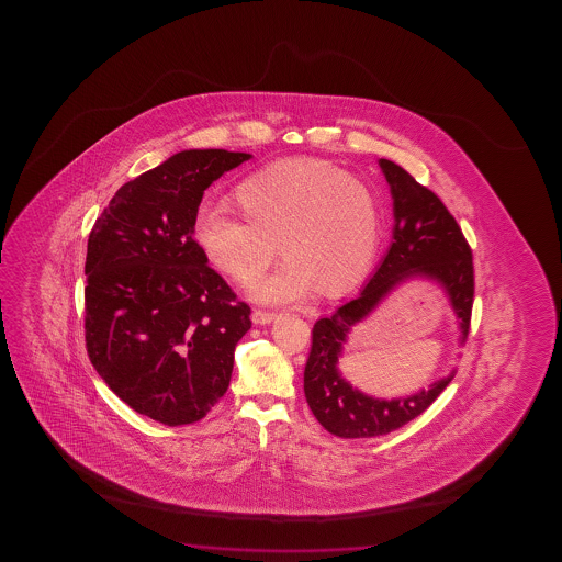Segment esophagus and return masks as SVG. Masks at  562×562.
<instances>
[{"label":"esophagus","instance_id":"34e87169","mask_svg":"<svg viewBox=\"0 0 562 562\" xmlns=\"http://www.w3.org/2000/svg\"><path fill=\"white\" fill-rule=\"evenodd\" d=\"M277 318L274 311H267V308H255L254 323L255 324H270Z\"/></svg>","mask_w":562,"mask_h":562}]
</instances>
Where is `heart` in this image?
Listing matches in <instances>:
<instances>
[{
  "instance_id": "obj_1",
  "label": "heart",
  "mask_w": 562,
  "mask_h": 562,
  "mask_svg": "<svg viewBox=\"0 0 562 562\" xmlns=\"http://www.w3.org/2000/svg\"><path fill=\"white\" fill-rule=\"evenodd\" d=\"M232 203L244 218L201 207L193 239L213 267L251 284L269 269L278 238L284 261L251 290L262 303L305 300L321 285L338 295L376 255V193L336 162L301 157L255 170L234 188Z\"/></svg>"
}]
</instances>
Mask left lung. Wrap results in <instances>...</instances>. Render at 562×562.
<instances>
[{"label": "left lung", "instance_id": "left-lung-1", "mask_svg": "<svg viewBox=\"0 0 562 562\" xmlns=\"http://www.w3.org/2000/svg\"><path fill=\"white\" fill-rule=\"evenodd\" d=\"M380 167L392 188V246L359 297L316 321L303 374L308 407L324 430L338 438H376L397 430L423 415L453 380L451 374L431 384L430 390L403 400H372L357 392L338 370L347 331L355 324L408 278H430L446 290L461 321L462 339L469 334L474 303L472 249L454 216L436 193L418 184L400 165L380 159Z\"/></svg>", "mask_w": 562, "mask_h": 562}]
</instances>
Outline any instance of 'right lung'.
<instances>
[{"mask_svg":"<svg viewBox=\"0 0 562 562\" xmlns=\"http://www.w3.org/2000/svg\"><path fill=\"white\" fill-rule=\"evenodd\" d=\"M251 155L190 149L121 186L86 254V351L139 415L198 423L231 384L251 308L192 238L203 192Z\"/></svg>","mask_w":562,"mask_h":562,"instance_id":"1","label":"right lung"}]
</instances>
